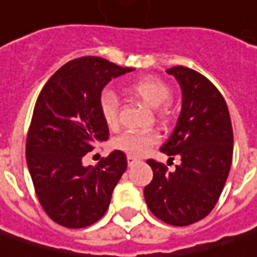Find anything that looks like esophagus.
Wrapping results in <instances>:
<instances>
[{"label":"esophagus","instance_id":"1","mask_svg":"<svg viewBox=\"0 0 257 257\" xmlns=\"http://www.w3.org/2000/svg\"><path fill=\"white\" fill-rule=\"evenodd\" d=\"M140 161V159H137V157H134V156H128V166H134V164H137Z\"/></svg>","mask_w":257,"mask_h":257}]
</instances>
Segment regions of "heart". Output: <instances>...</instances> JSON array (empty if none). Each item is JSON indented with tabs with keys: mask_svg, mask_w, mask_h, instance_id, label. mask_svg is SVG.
<instances>
[{
	"mask_svg": "<svg viewBox=\"0 0 257 257\" xmlns=\"http://www.w3.org/2000/svg\"><path fill=\"white\" fill-rule=\"evenodd\" d=\"M126 91L151 109L160 107L159 113L161 116L169 113V104L166 100L170 96V88L157 77H143L129 84ZM100 112L104 123L109 128H117V104L112 93H104L100 97ZM157 141L159 135L156 132H126L116 138L113 145L114 148L126 153L129 156H143Z\"/></svg>",
	"mask_w": 257,
	"mask_h": 257,
	"instance_id": "b5f03b06",
	"label": "heart"
}]
</instances>
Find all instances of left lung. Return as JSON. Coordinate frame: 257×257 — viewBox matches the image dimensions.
Returning <instances> with one entry per match:
<instances>
[{"instance_id":"left-lung-1","label":"left lung","mask_w":257,"mask_h":257,"mask_svg":"<svg viewBox=\"0 0 257 257\" xmlns=\"http://www.w3.org/2000/svg\"><path fill=\"white\" fill-rule=\"evenodd\" d=\"M182 90V109L170 138L161 147L179 156L174 172L154 160L153 180L144 188L150 211L170 225L205 218L218 201L233 160V128L228 107L215 85L186 67L166 71Z\"/></svg>"}]
</instances>
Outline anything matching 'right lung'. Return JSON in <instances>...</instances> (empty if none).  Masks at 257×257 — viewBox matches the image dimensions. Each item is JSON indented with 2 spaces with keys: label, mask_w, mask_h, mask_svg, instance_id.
Instances as JSON below:
<instances>
[{
  "label": "right lung",
  "mask_w": 257,
  "mask_h": 257,
  "mask_svg": "<svg viewBox=\"0 0 257 257\" xmlns=\"http://www.w3.org/2000/svg\"><path fill=\"white\" fill-rule=\"evenodd\" d=\"M131 71L84 56L58 69L39 94L26 160L42 208L64 227L83 228L101 218L126 170V156L119 150L96 166H84L83 157L109 138L100 112L103 88Z\"/></svg>",
  "instance_id": "add662e5"
}]
</instances>
